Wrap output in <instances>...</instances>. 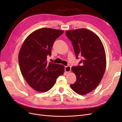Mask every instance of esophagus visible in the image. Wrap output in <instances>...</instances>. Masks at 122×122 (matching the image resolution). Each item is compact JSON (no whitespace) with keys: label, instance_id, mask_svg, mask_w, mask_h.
Listing matches in <instances>:
<instances>
[{"label":"esophagus","instance_id":"esophagus-1","mask_svg":"<svg viewBox=\"0 0 122 122\" xmlns=\"http://www.w3.org/2000/svg\"><path fill=\"white\" fill-rule=\"evenodd\" d=\"M71 67L70 66H65V71L66 72L69 73L70 71H71Z\"/></svg>","mask_w":122,"mask_h":122}]
</instances>
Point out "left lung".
<instances>
[{"label": "left lung", "mask_w": 122, "mask_h": 122, "mask_svg": "<svg viewBox=\"0 0 122 122\" xmlns=\"http://www.w3.org/2000/svg\"><path fill=\"white\" fill-rule=\"evenodd\" d=\"M76 57H81L79 65L72 67L76 82L70 84L76 93L83 95L96 87L101 81L106 69V55L101 41L93 32L86 28L68 30Z\"/></svg>", "instance_id": "left-lung-1"}]
</instances>
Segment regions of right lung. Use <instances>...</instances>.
<instances>
[{
    "label": "right lung",
    "mask_w": 122,
    "mask_h": 122,
    "mask_svg": "<svg viewBox=\"0 0 122 122\" xmlns=\"http://www.w3.org/2000/svg\"><path fill=\"white\" fill-rule=\"evenodd\" d=\"M63 32L52 28L39 29L29 35L21 47L18 55L21 72L28 84L36 91H49L57 77L64 73L63 65L47 61L55 40Z\"/></svg>",
    "instance_id": "1"
}]
</instances>
